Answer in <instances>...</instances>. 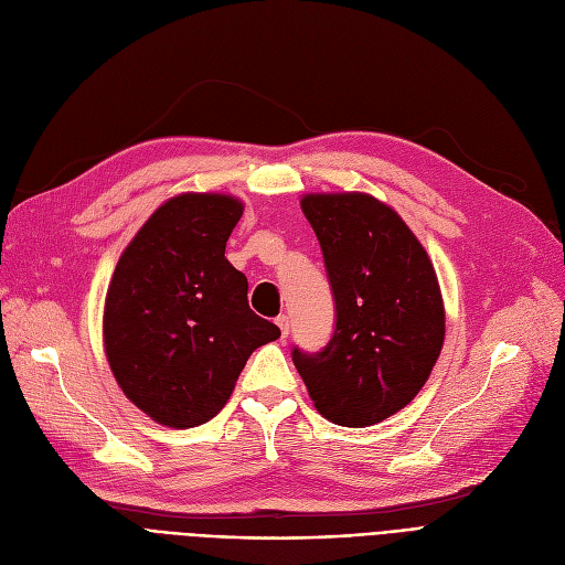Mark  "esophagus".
<instances>
[{
    "instance_id": "esophagus-1",
    "label": "esophagus",
    "mask_w": 565,
    "mask_h": 565,
    "mask_svg": "<svg viewBox=\"0 0 565 565\" xmlns=\"http://www.w3.org/2000/svg\"><path fill=\"white\" fill-rule=\"evenodd\" d=\"M276 324L280 327L282 339H287V334H289V318H287V316H278V318H276Z\"/></svg>"
}]
</instances>
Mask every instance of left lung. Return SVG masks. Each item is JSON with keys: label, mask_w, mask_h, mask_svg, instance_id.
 <instances>
[{"label": "left lung", "mask_w": 565, "mask_h": 565, "mask_svg": "<svg viewBox=\"0 0 565 565\" xmlns=\"http://www.w3.org/2000/svg\"><path fill=\"white\" fill-rule=\"evenodd\" d=\"M301 210L322 247L337 324L318 353L291 350L318 412L364 427L412 402L444 343L430 257L393 207L366 193H310Z\"/></svg>", "instance_id": "left-lung-1"}]
</instances>
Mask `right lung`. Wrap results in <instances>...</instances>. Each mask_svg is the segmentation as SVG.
Masks as SVG:
<instances>
[{"label":"right lung","instance_id":"right-lung-1","mask_svg":"<svg viewBox=\"0 0 565 565\" xmlns=\"http://www.w3.org/2000/svg\"><path fill=\"white\" fill-rule=\"evenodd\" d=\"M243 203L182 193L130 241L105 303V350L126 397L168 427L215 418L247 358L280 329L247 303V278L224 257Z\"/></svg>","mask_w":565,"mask_h":565}]
</instances>
